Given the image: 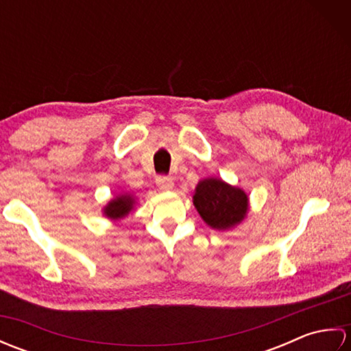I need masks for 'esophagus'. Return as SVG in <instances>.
<instances>
[{"label":"esophagus","mask_w":351,"mask_h":351,"mask_svg":"<svg viewBox=\"0 0 351 351\" xmlns=\"http://www.w3.org/2000/svg\"><path fill=\"white\" fill-rule=\"evenodd\" d=\"M155 182H156V185H158V189L161 191H170V190H173V187H175L173 180H171V178H167V176H156Z\"/></svg>","instance_id":"esophagus-1"}]
</instances>
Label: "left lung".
I'll return each instance as SVG.
<instances>
[{
  "instance_id": "obj_1",
  "label": "left lung",
  "mask_w": 351,
  "mask_h": 351,
  "mask_svg": "<svg viewBox=\"0 0 351 351\" xmlns=\"http://www.w3.org/2000/svg\"><path fill=\"white\" fill-rule=\"evenodd\" d=\"M193 205L208 226L223 232L237 228L247 217L249 196L243 189L211 176L197 182Z\"/></svg>"
}]
</instances>
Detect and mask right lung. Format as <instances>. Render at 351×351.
I'll use <instances>...</instances> for the list:
<instances>
[{"label":"right lung","mask_w":351,"mask_h":351,"mask_svg":"<svg viewBox=\"0 0 351 351\" xmlns=\"http://www.w3.org/2000/svg\"><path fill=\"white\" fill-rule=\"evenodd\" d=\"M137 204V197L131 193H121L116 197L108 200L107 205L102 208V214L111 221H119L125 219Z\"/></svg>","instance_id":"obj_1"}]
</instances>
